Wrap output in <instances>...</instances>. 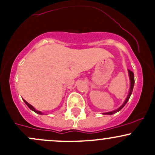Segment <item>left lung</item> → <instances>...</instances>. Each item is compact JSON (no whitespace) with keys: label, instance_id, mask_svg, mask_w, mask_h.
I'll list each match as a JSON object with an SVG mask.
<instances>
[{"label":"left lung","instance_id":"left-lung-1","mask_svg":"<svg viewBox=\"0 0 155 155\" xmlns=\"http://www.w3.org/2000/svg\"><path fill=\"white\" fill-rule=\"evenodd\" d=\"M128 73H129V77H130V91H129V94H128L127 97L125 101L124 102V104L121 106L118 109H115V110L112 111V112H105V113H103L104 115H112L114 113H116L117 112L121 110L123 107L125 106V104L127 103V101H129L130 97V95L133 92V89H134V74L132 71H130V70H128Z\"/></svg>","mask_w":155,"mask_h":155}]
</instances>
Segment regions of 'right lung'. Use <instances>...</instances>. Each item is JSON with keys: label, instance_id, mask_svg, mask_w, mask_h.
Here are the masks:
<instances>
[{"label": "right lung", "instance_id": "add662e5", "mask_svg": "<svg viewBox=\"0 0 155 155\" xmlns=\"http://www.w3.org/2000/svg\"><path fill=\"white\" fill-rule=\"evenodd\" d=\"M24 102H25V104H26V105H27V106H28V107H29V109H31V110H32V111H34V112H36V113L39 114V115H43V113H42V112H40V111H38V110H37V109H34V107H32V106H31V104H28V102H27V101H25V100H24Z\"/></svg>", "mask_w": 155, "mask_h": 155}]
</instances>
